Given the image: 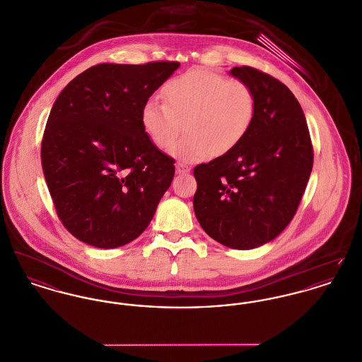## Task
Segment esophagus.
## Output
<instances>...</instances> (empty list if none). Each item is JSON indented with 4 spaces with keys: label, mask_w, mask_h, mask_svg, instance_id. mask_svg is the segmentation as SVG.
<instances>
[{
    "label": "esophagus",
    "mask_w": 362,
    "mask_h": 362,
    "mask_svg": "<svg viewBox=\"0 0 362 362\" xmlns=\"http://www.w3.org/2000/svg\"><path fill=\"white\" fill-rule=\"evenodd\" d=\"M189 172H190V167H189V165H185V164H182V163H179V164L176 165V173L185 175V173H189Z\"/></svg>",
    "instance_id": "1"
}]
</instances>
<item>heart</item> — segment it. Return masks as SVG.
<instances>
[{
    "mask_svg": "<svg viewBox=\"0 0 362 362\" xmlns=\"http://www.w3.org/2000/svg\"><path fill=\"white\" fill-rule=\"evenodd\" d=\"M165 103L154 99L141 107V125L161 150L169 148L182 163H195L233 151L250 134L256 96L250 83L194 69L169 80L163 88Z\"/></svg>",
    "mask_w": 362,
    "mask_h": 362,
    "instance_id": "obj_1",
    "label": "heart"
}]
</instances>
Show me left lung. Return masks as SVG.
<instances>
[{"instance_id": "8db88e82", "label": "left lung", "mask_w": 362, "mask_h": 362, "mask_svg": "<svg viewBox=\"0 0 362 362\" xmlns=\"http://www.w3.org/2000/svg\"><path fill=\"white\" fill-rule=\"evenodd\" d=\"M230 74L253 89L255 121L233 151L194 168L193 205L215 241L253 250L274 240L295 216L314 153L305 112L286 85L250 66Z\"/></svg>"}]
</instances>
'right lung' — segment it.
<instances>
[{"mask_svg": "<svg viewBox=\"0 0 362 362\" xmlns=\"http://www.w3.org/2000/svg\"><path fill=\"white\" fill-rule=\"evenodd\" d=\"M179 62L102 63L66 85L41 143L44 176L63 226L96 248H118L151 222L175 161L141 125V107Z\"/></svg>", "mask_w": 362, "mask_h": 362, "instance_id": "right-lung-1", "label": "right lung"}]
</instances>
